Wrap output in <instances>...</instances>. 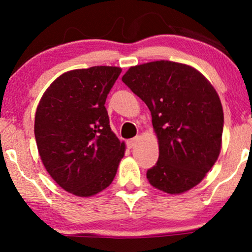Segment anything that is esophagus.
Here are the masks:
<instances>
[{"label":"esophagus","instance_id":"esophagus-1","mask_svg":"<svg viewBox=\"0 0 252 252\" xmlns=\"http://www.w3.org/2000/svg\"><path fill=\"white\" fill-rule=\"evenodd\" d=\"M139 141V136H135V138H132V139H129V140H127V147L128 148H133L134 147V146L136 145V142Z\"/></svg>","mask_w":252,"mask_h":252}]
</instances>
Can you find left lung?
Listing matches in <instances>:
<instances>
[{
    "label": "left lung",
    "mask_w": 252,
    "mask_h": 252,
    "mask_svg": "<svg viewBox=\"0 0 252 252\" xmlns=\"http://www.w3.org/2000/svg\"><path fill=\"white\" fill-rule=\"evenodd\" d=\"M123 82L150 108L159 140L148 181L168 194L195 187L221 151L224 117L215 89L194 67L169 61L129 67Z\"/></svg>",
    "instance_id": "1"
}]
</instances>
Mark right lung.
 Listing matches in <instances>:
<instances>
[{"mask_svg": "<svg viewBox=\"0 0 252 252\" xmlns=\"http://www.w3.org/2000/svg\"><path fill=\"white\" fill-rule=\"evenodd\" d=\"M120 72L117 66L65 72L37 106L35 138L42 162L64 190L77 196L107 188L125 153V142L112 132L105 107Z\"/></svg>", "mask_w": 252, "mask_h": 252, "instance_id": "1", "label": "right lung"}]
</instances>
